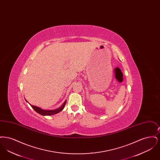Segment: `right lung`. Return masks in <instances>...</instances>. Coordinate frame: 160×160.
<instances>
[{"instance_id":"right-lung-1","label":"right lung","mask_w":160,"mask_h":160,"mask_svg":"<svg viewBox=\"0 0 160 160\" xmlns=\"http://www.w3.org/2000/svg\"><path fill=\"white\" fill-rule=\"evenodd\" d=\"M28 102V101H27ZM66 102L67 101H65L63 104L62 105V106L60 107L59 108H57V109H55V110H42L41 109V108L35 106H33V105H31V106L34 109V110L37 112L39 114H41L42 116H50V115H53V114H57L58 113H59L60 112H61L64 107L65 106V104H66Z\"/></svg>"}]
</instances>
